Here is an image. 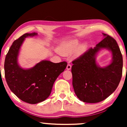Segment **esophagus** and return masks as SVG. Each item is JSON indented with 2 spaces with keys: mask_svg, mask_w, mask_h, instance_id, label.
<instances>
[{
  "mask_svg": "<svg viewBox=\"0 0 127 127\" xmlns=\"http://www.w3.org/2000/svg\"><path fill=\"white\" fill-rule=\"evenodd\" d=\"M72 66L70 65V64H67V66H66V69L67 70H70V69H71Z\"/></svg>",
  "mask_w": 127,
  "mask_h": 127,
  "instance_id": "obj_1",
  "label": "esophagus"
}]
</instances>
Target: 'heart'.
Here are the masks:
<instances>
[{"mask_svg":"<svg viewBox=\"0 0 127 127\" xmlns=\"http://www.w3.org/2000/svg\"><path fill=\"white\" fill-rule=\"evenodd\" d=\"M78 44L79 41L77 40L64 42L59 46L58 51L61 54L66 56L71 54L76 50L75 53L77 56H78L84 53L87 48V45L85 43L79 45L78 46Z\"/></svg>","mask_w":127,"mask_h":127,"instance_id":"b5f03b06","label":"heart"}]
</instances>
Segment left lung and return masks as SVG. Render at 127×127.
Returning <instances> with one entry per match:
<instances>
[{"label": "left lung", "instance_id": "8db88e82", "mask_svg": "<svg viewBox=\"0 0 127 127\" xmlns=\"http://www.w3.org/2000/svg\"><path fill=\"white\" fill-rule=\"evenodd\" d=\"M94 48L72 62V84L76 96L87 103L98 102L117 89L122 76L123 57L117 41L107 34ZM103 48L112 53L111 63L101 67L96 63L97 53Z\"/></svg>", "mask_w": 127, "mask_h": 127}]
</instances>
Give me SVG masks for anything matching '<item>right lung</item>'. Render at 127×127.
<instances>
[{
	"instance_id": "right-lung-1",
	"label": "right lung",
	"mask_w": 127,
	"mask_h": 127,
	"mask_svg": "<svg viewBox=\"0 0 127 127\" xmlns=\"http://www.w3.org/2000/svg\"><path fill=\"white\" fill-rule=\"evenodd\" d=\"M36 35V32L27 33L15 40L4 62L5 77L10 90L23 101L31 104L42 102L49 97L54 83L67 65L65 62L54 63L44 60L29 69L20 66L18 57L25 38Z\"/></svg>"
}]
</instances>
